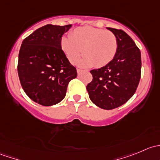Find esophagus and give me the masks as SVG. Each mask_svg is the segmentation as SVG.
I'll return each instance as SVG.
<instances>
[{
  "mask_svg": "<svg viewBox=\"0 0 160 160\" xmlns=\"http://www.w3.org/2000/svg\"><path fill=\"white\" fill-rule=\"evenodd\" d=\"M77 75L80 76V75H81V73H82V72H83V70H80V69H77Z\"/></svg>",
  "mask_w": 160,
  "mask_h": 160,
  "instance_id": "obj_1",
  "label": "esophagus"
}]
</instances>
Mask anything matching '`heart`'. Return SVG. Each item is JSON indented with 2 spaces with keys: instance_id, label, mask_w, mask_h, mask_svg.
Masks as SVG:
<instances>
[{
  "instance_id": "heart-1",
  "label": "heart",
  "mask_w": 160,
  "mask_h": 160,
  "mask_svg": "<svg viewBox=\"0 0 160 160\" xmlns=\"http://www.w3.org/2000/svg\"><path fill=\"white\" fill-rule=\"evenodd\" d=\"M60 44L70 63H77L83 53L82 67H104L114 59L118 50L117 37L113 32L92 26L76 28L70 37H62Z\"/></svg>"
}]
</instances>
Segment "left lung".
<instances>
[{"mask_svg": "<svg viewBox=\"0 0 160 160\" xmlns=\"http://www.w3.org/2000/svg\"><path fill=\"white\" fill-rule=\"evenodd\" d=\"M107 28L117 37V52L108 64L90 70L93 80L87 90L95 105L111 110L126 103L135 93L141 77L142 62L139 49L126 32Z\"/></svg>", "mask_w": 160, "mask_h": 160, "instance_id": "obj_1", "label": "left lung"}]
</instances>
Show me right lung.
<instances>
[{"instance_id": "add662e5", "label": "right lung", "mask_w": 160, "mask_h": 160, "mask_svg": "<svg viewBox=\"0 0 160 160\" xmlns=\"http://www.w3.org/2000/svg\"><path fill=\"white\" fill-rule=\"evenodd\" d=\"M72 25H46L22 42L18 55V73L28 98L43 106L60 102L77 70L61 49V39Z\"/></svg>"}]
</instances>
